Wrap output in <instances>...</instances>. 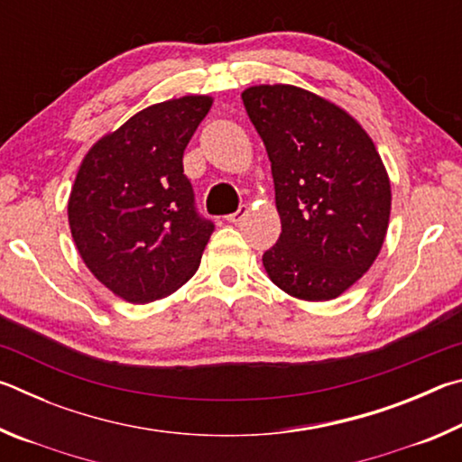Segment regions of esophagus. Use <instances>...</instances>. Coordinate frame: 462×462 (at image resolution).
Segmentation results:
<instances>
[{
  "label": "esophagus",
  "mask_w": 462,
  "mask_h": 462,
  "mask_svg": "<svg viewBox=\"0 0 462 462\" xmlns=\"http://www.w3.org/2000/svg\"><path fill=\"white\" fill-rule=\"evenodd\" d=\"M246 214H248V208H246V206H240V208L236 209V212L230 214V216H226V220H228L230 224H238V222L245 220Z\"/></svg>",
  "instance_id": "obj_1"
}]
</instances>
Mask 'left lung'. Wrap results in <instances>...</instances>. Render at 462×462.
<instances>
[{
  "mask_svg": "<svg viewBox=\"0 0 462 462\" xmlns=\"http://www.w3.org/2000/svg\"><path fill=\"white\" fill-rule=\"evenodd\" d=\"M242 101L267 148L281 217L264 271L297 300H334L385 240L391 183L377 148L353 116L295 85H254Z\"/></svg>",
  "mask_w": 462,
  "mask_h": 462,
  "instance_id": "8db88e82",
  "label": "left lung"
}]
</instances>
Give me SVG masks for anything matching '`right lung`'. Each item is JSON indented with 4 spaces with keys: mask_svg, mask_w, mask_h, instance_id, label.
<instances>
[{
    "mask_svg": "<svg viewBox=\"0 0 462 462\" xmlns=\"http://www.w3.org/2000/svg\"><path fill=\"white\" fill-rule=\"evenodd\" d=\"M209 96L154 104L99 138L69 198L83 263L130 303L167 297L198 271L214 222L195 209L183 152L212 107Z\"/></svg>",
    "mask_w": 462,
    "mask_h": 462,
    "instance_id": "obj_1",
    "label": "right lung"
}]
</instances>
